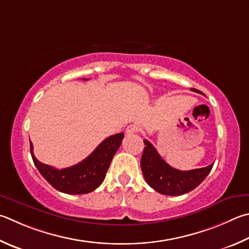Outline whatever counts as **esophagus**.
I'll return each mask as SVG.
<instances>
[{
    "instance_id": "34e87169",
    "label": "esophagus",
    "mask_w": 249,
    "mask_h": 249,
    "mask_svg": "<svg viewBox=\"0 0 249 249\" xmlns=\"http://www.w3.org/2000/svg\"><path fill=\"white\" fill-rule=\"evenodd\" d=\"M139 129H140L139 125H137V124H130V125L127 126V127H126V134H127V135H133L135 133H138Z\"/></svg>"
}]
</instances>
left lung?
<instances>
[{"label":"left lung","mask_w":249,"mask_h":249,"mask_svg":"<svg viewBox=\"0 0 249 249\" xmlns=\"http://www.w3.org/2000/svg\"><path fill=\"white\" fill-rule=\"evenodd\" d=\"M192 90L197 92L196 89ZM143 143L146 147L140 161L143 178L149 186L162 195L179 196L189 193L207 178L213 166L210 164L201 169L179 171L166 163L148 140L143 139Z\"/></svg>","instance_id":"8db88e82"}]
</instances>
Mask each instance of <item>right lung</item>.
<instances>
[{
	"label": "right lung",
	"instance_id": "add662e5",
	"mask_svg": "<svg viewBox=\"0 0 249 249\" xmlns=\"http://www.w3.org/2000/svg\"><path fill=\"white\" fill-rule=\"evenodd\" d=\"M123 137V133L112 135L103 140L85 160L70 168L61 170L44 164L36 159L31 142L30 153L36 168L54 188L70 195H81L93 192L102 184Z\"/></svg>",
	"mask_w": 249,
	"mask_h": 249
}]
</instances>
